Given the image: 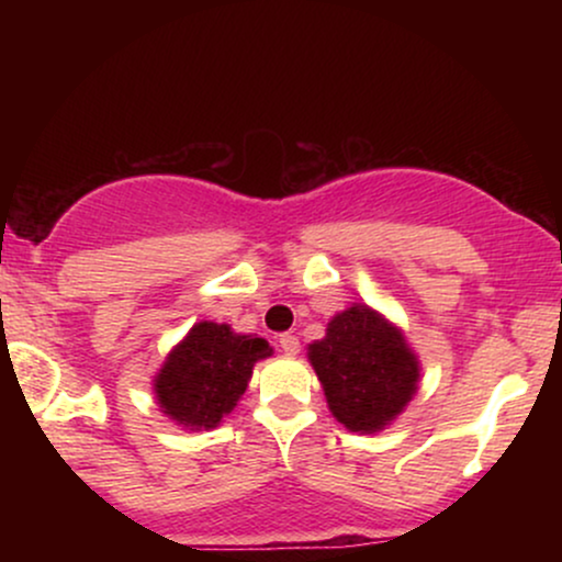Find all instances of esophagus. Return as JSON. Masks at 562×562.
<instances>
[{
    "label": "esophagus",
    "mask_w": 562,
    "mask_h": 562,
    "mask_svg": "<svg viewBox=\"0 0 562 562\" xmlns=\"http://www.w3.org/2000/svg\"><path fill=\"white\" fill-rule=\"evenodd\" d=\"M280 348L288 353V357H295V353H299L301 344H299V338H295V335L285 333V335H280Z\"/></svg>",
    "instance_id": "1"
}]
</instances>
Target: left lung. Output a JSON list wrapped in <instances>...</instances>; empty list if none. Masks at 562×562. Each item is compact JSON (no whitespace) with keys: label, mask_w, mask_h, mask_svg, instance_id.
<instances>
[{"label":"left lung","mask_w":562,"mask_h":562,"mask_svg":"<svg viewBox=\"0 0 562 562\" xmlns=\"http://www.w3.org/2000/svg\"><path fill=\"white\" fill-rule=\"evenodd\" d=\"M308 362L333 417L351 434H380L420 383V362L402 330L364 303L327 322L325 338L308 344Z\"/></svg>","instance_id":"obj_1"}]
</instances>
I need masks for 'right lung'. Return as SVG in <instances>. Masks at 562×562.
Masks as SVG:
<instances>
[{"label":"right lung","mask_w":562,"mask_h":562,"mask_svg":"<svg viewBox=\"0 0 562 562\" xmlns=\"http://www.w3.org/2000/svg\"><path fill=\"white\" fill-rule=\"evenodd\" d=\"M267 357H272V346L263 338L198 322L153 380L160 412L187 430L216 428L240 402L254 364Z\"/></svg>","instance_id":"add662e5"}]
</instances>
